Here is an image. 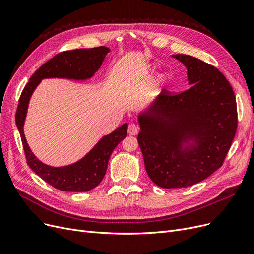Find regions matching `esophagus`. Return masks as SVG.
I'll list each match as a JSON object with an SVG mask.
<instances>
[{
    "label": "esophagus",
    "instance_id": "obj_1",
    "mask_svg": "<svg viewBox=\"0 0 254 254\" xmlns=\"http://www.w3.org/2000/svg\"><path fill=\"white\" fill-rule=\"evenodd\" d=\"M139 132V127H137L135 124H129L128 126V133L130 135H135Z\"/></svg>",
    "mask_w": 254,
    "mask_h": 254
}]
</instances>
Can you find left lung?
Segmentation results:
<instances>
[{
  "label": "left lung",
  "instance_id": "1",
  "mask_svg": "<svg viewBox=\"0 0 254 254\" xmlns=\"http://www.w3.org/2000/svg\"><path fill=\"white\" fill-rule=\"evenodd\" d=\"M188 71L190 88L163 90L137 115V135L146 172L158 187L188 188L224 163L237 127L235 95L216 67L177 54Z\"/></svg>",
  "mask_w": 254,
  "mask_h": 254
}]
</instances>
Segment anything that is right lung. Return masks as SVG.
<instances>
[{"instance_id": "1", "label": "right lung", "mask_w": 254, "mask_h": 254, "mask_svg": "<svg viewBox=\"0 0 254 254\" xmlns=\"http://www.w3.org/2000/svg\"><path fill=\"white\" fill-rule=\"evenodd\" d=\"M109 52V48L99 47L59 53L38 68L29 78L20 96L16 124L21 135L27 164L40 178L60 190L88 191L96 188L106 174L112 151L126 137L128 124L125 123L111 133L104 135L92 149L76 162L64 166H52L38 159L26 141L24 123L30 97L43 79L63 78L78 81L91 79L102 66Z\"/></svg>"}]
</instances>
